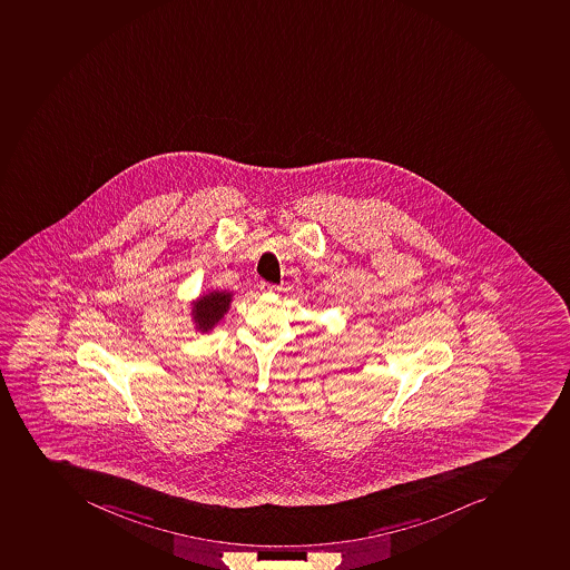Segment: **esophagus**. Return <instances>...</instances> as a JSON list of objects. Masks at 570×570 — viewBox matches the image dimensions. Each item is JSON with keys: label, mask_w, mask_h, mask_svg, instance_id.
Listing matches in <instances>:
<instances>
[{"label": "esophagus", "mask_w": 570, "mask_h": 570, "mask_svg": "<svg viewBox=\"0 0 570 570\" xmlns=\"http://www.w3.org/2000/svg\"><path fill=\"white\" fill-rule=\"evenodd\" d=\"M261 292L263 293H272L275 292V286L268 283H261Z\"/></svg>", "instance_id": "34e87169"}]
</instances>
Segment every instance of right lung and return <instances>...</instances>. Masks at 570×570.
I'll return each instance as SVG.
<instances>
[{
    "instance_id": "add662e5",
    "label": "right lung",
    "mask_w": 570,
    "mask_h": 570,
    "mask_svg": "<svg viewBox=\"0 0 570 570\" xmlns=\"http://www.w3.org/2000/svg\"><path fill=\"white\" fill-rule=\"evenodd\" d=\"M232 297H234L232 292L214 289V292L203 293L196 301L190 302L194 330L198 333H210L230 309Z\"/></svg>"
}]
</instances>
